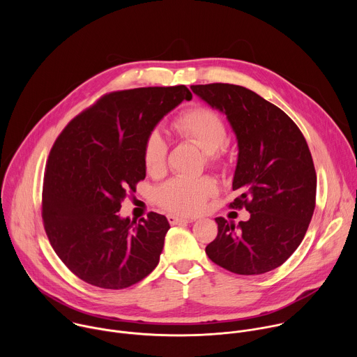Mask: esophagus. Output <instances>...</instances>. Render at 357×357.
Masks as SVG:
<instances>
[{"instance_id": "34e87169", "label": "esophagus", "mask_w": 357, "mask_h": 357, "mask_svg": "<svg viewBox=\"0 0 357 357\" xmlns=\"http://www.w3.org/2000/svg\"><path fill=\"white\" fill-rule=\"evenodd\" d=\"M195 219L192 218H182V216H175V215H168V222L171 225H179V223H190Z\"/></svg>"}]
</instances>
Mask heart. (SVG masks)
<instances>
[{
	"instance_id": "obj_1",
	"label": "heart",
	"mask_w": 357,
	"mask_h": 357,
	"mask_svg": "<svg viewBox=\"0 0 357 357\" xmlns=\"http://www.w3.org/2000/svg\"><path fill=\"white\" fill-rule=\"evenodd\" d=\"M174 131L183 139L195 142L205 151L206 162L212 167L223 165L222 146L227 139V127L223 117L208 107H192L182 112L172 123ZM168 141L158 131H151L142 146V161L151 176H161L167 171ZM218 190L209 176L174 178L157 190V202L164 209L176 215H196L206 200Z\"/></svg>"
}]
</instances>
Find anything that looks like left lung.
Masks as SVG:
<instances>
[{
  "label": "left lung",
  "mask_w": 357,
  "mask_h": 357,
  "mask_svg": "<svg viewBox=\"0 0 357 357\" xmlns=\"http://www.w3.org/2000/svg\"><path fill=\"white\" fill-rule=\"evenodd\" d=\"M192 91L223 113L238 145L230 208H245L237 226L216 218L218 236L208 257L240 275L268 273L284 264L301 244L315 209L317 172L296 124L277 106L243 86L212 83Z\"/></svg>",
  "instance_id": "1"
}]
</instances>
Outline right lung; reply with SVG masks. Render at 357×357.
<instances>
[{
	"label": "right lung",
	"instance_id": "1",
	"mask_svg": "<svg viewBox=\"0 0 357 357\" xmlns=\"http://www.w3.org/2000/svg\"><path fill=\"white\" fill-rule=\"evenodd\" d=\"M186 86L114 91L73 119L46 162L42 219L58 257L80 280L123 289L160 263L169 223L121 218V202L145 178L146 135L183 100Z\"/></svg>",
	"mask_w": 357,
	"mask_h": 357
}]
</instances>
